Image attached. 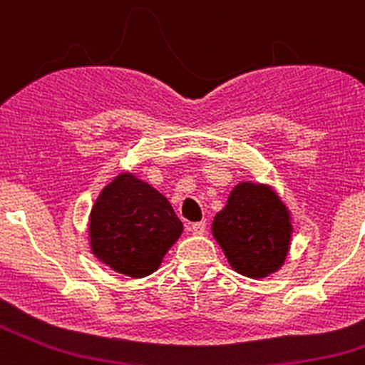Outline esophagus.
Masks as SVG:
<instances>
[{"mask_svg":"<svg viewBox=\"0 0 365 365\" xmlns=\"http://www.w3.org/2000/svg\"><path fill=\"white\" fill-rule=\"evenodd\" d=\"M206 230V221H197L192 225V234L193 235H202Z\"/></svg>","mask_w":365,"mask_h":365,"instance_id":"obj_1","label":"esophagus"}]
</instances>
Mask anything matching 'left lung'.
<instances>
[{"instance_id":"1","label":"left lung","mask_w":365,"mask_h":365,"mask_svg":"<svg viewBox=\"0 0 365 365\" xmlns=\"http://www.w3.org/2000/svg\"><path fill=\"white\" fill-rule=\"evenodd\" d=\"M292 217L272 186L243 180L212 222L228 265L247 278H267L283 267L291 248Z\"/></svg>"}]
</instances>
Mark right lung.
<instances>
[{"label":"right lung","mask_w":365,"mask_h":365,"mask_svg":"<svg viewBox=\"0 0 365 365\" xmlns=\"http://www.w3.org/2000/svg\"><path fill=\"white\" fill-rule=\"evenodd\" d=\"M180 234L182 222L170 201L130 172L102 188L89 214L93 256L130 278L159 269Z\"/></svg>","instance_id":"obj_1"}]
</instances>
